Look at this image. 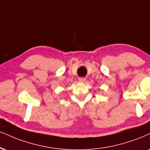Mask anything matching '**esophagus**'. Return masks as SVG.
<instances>
[{"label":"esophagus","mask_w":150,"mask_h":150,"mask_svg":"<svg viewBox=\"0 0 150 150\" xmlns=\"http://www.w3.org/2000/svg\"><path fill=\"white\" fill-rule=\"evenodd\" d=\"M78 80H79V82H84L86 81V78L85 77H79Z\"/></svg>","instance_id":"obj_1"}]
</instances>
